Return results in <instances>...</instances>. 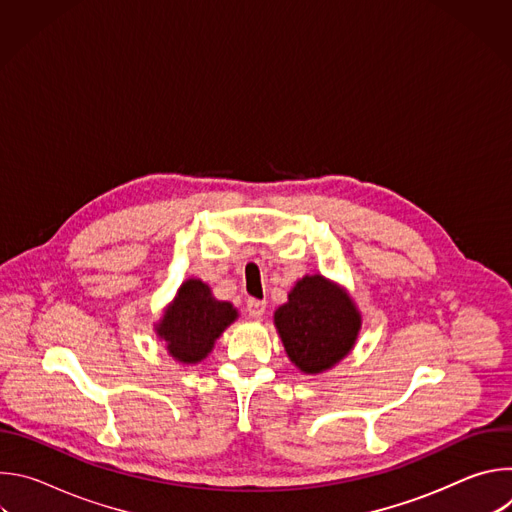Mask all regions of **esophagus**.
Returning <instances> with one entry per match:
<instances>
[{"label":"esophagus","mask_w":512,"mask_h":512,"mask_svg":"<svg viewBox=\"0 0 512 512\" xmlns=\"http://www.w3.org/2000/svg\"><path fill=\"white\" fill-rule=\"evenodd\" d=\"M265 308H267V304L263 302V300H249L247 302V314L251 316V318H263V314H265Z\"/></svg>","instance_id":"obj_1"}]
</instances>
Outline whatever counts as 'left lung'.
Instances as JSON below:
<instances>
[{"mask_svg":"<svg viewBox=\"0 0 512 512\" xmlns=\"http://www.w3.org/2000/svg\"><path fill=\"white\" fill-rule=\"evenodd\" d=\"M273 324L291 364L304 375H322L352 352L362 316L342 285L314 273L291 287Z\"/></svg>","mask_w":512,"mask_h":512,"instance_id":"8db88e82","label":"left lung"}]
</instances>
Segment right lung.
<instances>
[{"label":"right lung","mask_w":512,"mask_h":512,"mask_svg":"<svg viewBox=\"0 0 512 512\" xmlns=\"http://www.w3.org/2000/svg\"><path fill=\"white\" fill-rule=\"evenodd\" d=\"M237 318L239 312L231 302L216 300L208 283L188 277L164 308L154 330L176 362L198 364Z\"/></svg>","instance_id":"right-lung-1"}]
</instances>
